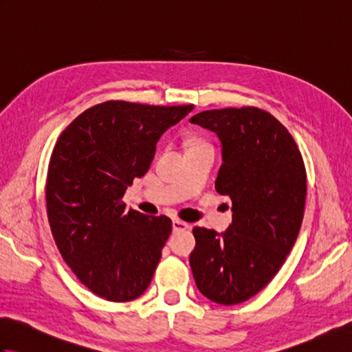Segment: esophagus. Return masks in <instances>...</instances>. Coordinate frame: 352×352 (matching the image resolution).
Segmentation results:
<instances>
[{
  "label": "esophagus",
  "mask_w": 352,
  "mask_h": 352,
  "mask_svg": "<svg viewBox=\"0 0 352 352\" xmlns=\"http://www.w3.org/2000/svg\"><path fill=\"white\" fill-rule=\"evenodd\" d=\"M189 228H190L189 223H186L180 219L172 221V230H174V231H183V230H189Z\"/></svg>",
  "instance_id": "esophagus-1"
}]
</instances>
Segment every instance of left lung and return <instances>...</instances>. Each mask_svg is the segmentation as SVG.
Listing matches in <instances>:
<instances>
[{
	"label": "left lung",
	"instance_id": "8db88e82",
	"mask_svg": "<svg viewBox=\"0 0 352 352\" xmlns=\"http://www.w3.org/2000/svg\"><path fill=\"white\" fill-rule=\"evenodd\" d=\"M190 122L221 140L214 188L233 212L221 234L193 228L192 274L208 300L234 305L258 294L286 260L302 223L307 174L294 138L265 110H206Z\"/></svg>",
	"mask_w": 352,
	"mask_h": 352
}]
</instances>
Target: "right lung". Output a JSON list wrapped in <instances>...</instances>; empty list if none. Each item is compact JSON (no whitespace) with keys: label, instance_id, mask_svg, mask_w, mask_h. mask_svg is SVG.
<instances>
[{"label":"right lung","instance_id":"obj_1","mask_svg":"<svg viewBox=\"0 0 352 352\" xmlns=\"http://www.w3.org/2000/svg\"><path fill=\"white\" fill-rule=\"evenodd\" d=\"M192 109L96 104L52 149L45 188L52 236L77 278L104 300H136L153 280L172 221L126 212L122 197L146 174L162 134Z\"/></svg>","mask_w":352,"mask_h":352}]
</instances>
